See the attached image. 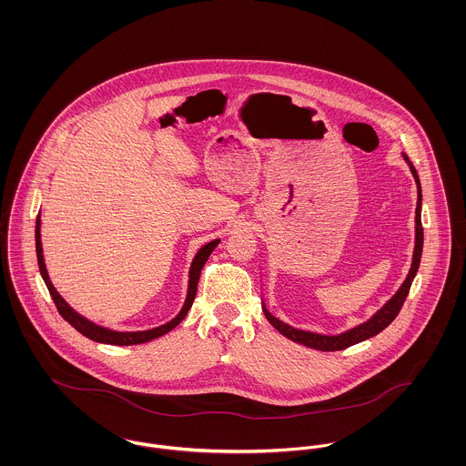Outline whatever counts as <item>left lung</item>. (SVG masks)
Listing matches in <instances>:
<instances>
[{
	"instance_id": "obj_1",
	"label": "left lung",
	"mask_w": 466,
	"mask_h": 466,
	"mask_svg": "<svg viewBox=\"0 0 466 466\" xmlns=\"http://www.w3.org/2000/svg\"><path fill=\"white\" fill-rule=\"evenodd\" d=\"M409 161V159H407ZM410 165V170H412V176L418 183V204H416V246H414V257H412V266L410 270L405 278V281L401 283L399 292L368 321V323H362L348 332L340 333V335H319V333L305 332V330H296L285 323H281L279 319H276L274 316H270L264 309L266 312V318L268 319V323L281 333L285 335L287 339L294 340V342H299L303 346H309V348H314V350H321V351H339V350H346L357 342H362L377 333L382 332L386 327H390L393 323V319L399 316L400 309L403 307V301L409 294V289H410V283L418 272V267H420V260H421V249H423V226H421V187H420V179H418V174Z\"/></svg>"
}]
</instances>
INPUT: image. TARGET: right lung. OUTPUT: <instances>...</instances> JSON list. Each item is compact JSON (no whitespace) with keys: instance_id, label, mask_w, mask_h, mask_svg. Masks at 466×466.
I'll use <instances>...</instances> for the list:
<instances>
[{"instance_id":"obj_1","label":"right lung","mask_w":466,"mask_h":466,"mask_svg":"<svg viewBox=\"0 0 466 466\" xmlns=\"http://www.w3.org/2000/svg\"><path fill=\"white\" fill-rule=\"evenodd\" d=\"M41 220L37 217L35 220V251H37V264H39V270H41V276L50 290V296L59 310V314L66 319L67 323L76 330V332L86 335L87 339L95 340V342H104V344H115V346H129V344H141V342H148L156 337H161L165 333L174 330L188 314L190 307L194 305V299H196V294H198V283H199L200 270L206 264V260L209 258L211 251L217 248L218 240H211L209 244H206L204 248H200L199 253L196 255L194 262H192V268H190V285H188V296H187V301H185V307L181 309V312L177 314V318H174L170 323L163 325V327H157V329H152V330H147V332H113V330H107V329H102L91 321H87L86 318H82L80 314H76L66 301L59 296V292L56 290V287L52 285L50 281V276L46 272V266H45V258H43V248H41Z\"/></svg>"}]
</instances>
